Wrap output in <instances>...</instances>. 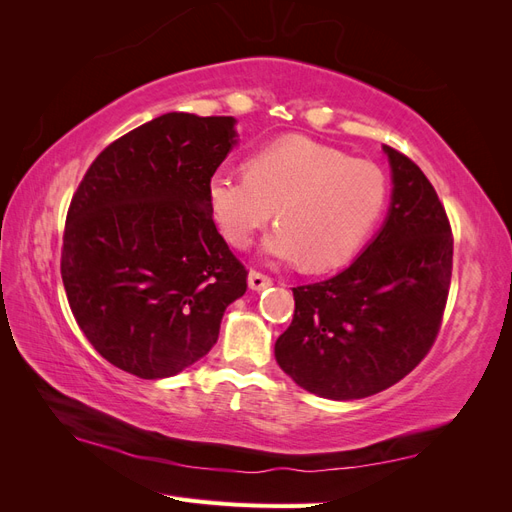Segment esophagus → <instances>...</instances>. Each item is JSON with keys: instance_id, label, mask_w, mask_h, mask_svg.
<instances>
[{"instance_id": "1", "label": "esophagus", "mask_w": 512, "mask_h": 512, "mask_svg": "<svg viewBox=\"0 0 512 512\" xmlns=\"http://www.w3.org/2000/svg\"><path fill=\"white\" fill-rule=\"evenodd\" d=\"M247 284H250V288H252V290H265L267 286H271V284H273V280H271L269 275H265V273L252 271V273H250V277H247Z\"/></svg>"}]
</instances>
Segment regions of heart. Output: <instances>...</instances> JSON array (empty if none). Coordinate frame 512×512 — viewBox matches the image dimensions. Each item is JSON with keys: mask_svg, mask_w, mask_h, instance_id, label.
Segmentation results:
<instances>
[{"mask_svg": "<svg viewBox=\"0 0 512 512\" xmlns=\"http://www.w3.org/2000/svg\"><path fill=\"white\" fill-rule=\"evenodd\" d=\"M389 200L384 170L309 141L282 138L260 149L250 168H215L207 203L224 239L245 250L277 207L265 250L312 271L346 265L376 230Z\"/></svg>", "mask_w": 512, "mask_h": 512, "instance_id": "1", "label": "heart"}]
</instances>
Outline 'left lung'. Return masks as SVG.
Listing matches in <instances>:
<instances>
[{"instance_id":"left-lung-1","label":"left lung","mask_w":512,"mask_h":512,"mask_svg":"<svg viewBox=\"0 0 512 512\" xmlns=\"http://www.w3.org/2000/svg\"><path fill=\"white\" fill-rule=\"evenodd\" d=\"M393 200L382 230L348 269L297 286L275 359L301 389L337 401L389 389L436 342L451 288L453 232L433 185L384 145Z\"/></svg>"}]
</instances>
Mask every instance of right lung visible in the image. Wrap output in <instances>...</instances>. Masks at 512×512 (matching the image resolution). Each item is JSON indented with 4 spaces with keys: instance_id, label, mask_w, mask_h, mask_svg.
<instances>
[{
    "instance_id": "1",
    "label": "right lung",
    "mask_w": 512,
    "mask_h": 512,
    "mask_svg": "<svg viewBox=\"0 0 512 512\" xmlns=\"http://www.w3.org/2000/svg\"><path fill=\"white\" fill-rule=\"evenodd\" d=\"M235 143L232 117L166 113L108 145L72 196L68 303L89 344L132 376L168 378L203 359L247 290L207 203Z\"/></svg>"
}]
</instances>
